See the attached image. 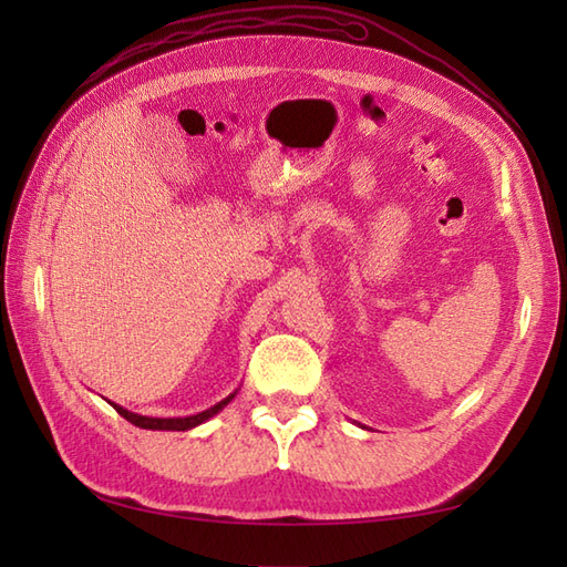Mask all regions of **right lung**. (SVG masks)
<instances>
[{
    "label": "right lung",
    "mask_w": 567,
    "mask_h": 567,
    "mask_svg": "<svg viewBox=\"0 0 567 567\" xmlns=\"http://www.w3.org/2000/svg\"><path fill=\"white\" fill-rule=\"evenodd\" d=\"M236 392H238V390H234L231 394L224 396L221 402H216L214 406L204 409V412L192 414V416H167V419H163V416H143V414H136V412H128V409L118 406V404H114V402H110V404H112V406L116 409V412L122 414L126 421H131V424L138 426V429H151V431H189V429H195V426L204 424V421H209L212 416L219 414L221 409L234 400Z\"/></svg>",
    "instance_id": "1"
}]
</instances>
